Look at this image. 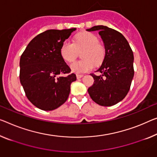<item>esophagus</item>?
Wrapping results in <instances>:
<instances>
[{"mask_svg":"<svg viewBox=\"0 0 157 157\" xmlns=\"http://www.w3.org/2000/svg\"><path fill=\"white\" fill-rule=\"evenodd\" d=\"M84 75L83 74H76V78H82V77H83Z\"/></svg>","mask_w":157,"mask_h":157,"instance_id":"1","label":"esophagus"}]
</instances>
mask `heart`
I'll use <instances>...</instances> for the list:
<instances>
[{"mask_svg":"<svg viewBox=\"0 0 157 157\" xmlns=\"http://www.w3.org/2000/svg\"><path fill=\"white\" fill-rule=\"evenodd\" d=\"M82 54L83 60L71 64V70L76 74L85 73L92 70L94 65L102 64L105 56V50L99 43L98 38L90 32L79 33L74 38V43L65 40L60 48V55L64 60L72 62L78 56V51L84 50Z\"/></svg>","mask_w":157,"mask_h":157,"instance_id":"1","label":"heart"}]
</instances>
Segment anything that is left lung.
I'll use <instances>...</instances> for the list:
<instances>
[{
	"instance_id": "8db88e82",
	"label": "left lung",
	"mask_w": 157,
	"mask_h": 157,
	"mask_svg": "<svg viewBox=\"0 0 157 157\" xmlns=\"http://www.w3.org/2000/svg\"><path fill=\"white\" fill-rule=\"evenodd\" d=\"M98 31L105 48V56L97 71L90 74L93 85L88 89L90 98L101 106L114 105L126 97L134 76L133 52L124 36L106 26L99 25L87 29Z\"/></svg>"
}]
</instances>
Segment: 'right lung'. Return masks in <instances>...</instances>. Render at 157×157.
<instances>
[{"label": "right lung", "mask_w": 157, "mask_h": 157, "mask_svg": "<svg viewBox=\"0 0 157 157\" xmlns=\"http://www.w3.org/2000/svg\"><path fill=\"white\" fill-rule=\"evenodd\" d=\"M76 29H50L40 33L21 55L20 83L26 98L38 109L54 110L69 97L71 83L76 76L70 74L71 69L60 55V48Z\"/></svg>", "instance_id": "1"}]
</instances>
